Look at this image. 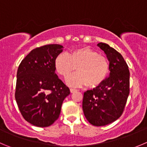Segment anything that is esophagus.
Wrapping results in <instances>:
<instances>
[{"mask_svg": "<svg viewBox=\"0 0 147 147\" xmlns=\"http://www.w3.org/2000/svg\"><path fill=\"white\" fill-rule=\"evenodd\" d=\"M77 90L76 89H74V88H70V92L72 93V94H73V93L76 92Z\"/></svg>", "mask_w": 147, "mask_h": 147, "instance_id": "34e87169", "label": "esophagus"}]
</instances>
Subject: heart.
Instances as JSON below:
<instances>
[{
	"label": "heart",
	"mask_w": 147,
	"mask_h": 147,
	"mask_svg": "<svg viewBox=\"0 0 147 147\" xmlns=\"http://www.w3.org/2000/svg\"><path fill=\"white\" fill-rule=\"evenodd\" d=\"M75 67L78 72L69 75L66 80L67 85L70 87H81L88 84V87L96 88L105 81L109 72L107 59L90 48L75 49L69 54L63 52L55 58V70L64 78Z\"/></svg>",
	"instance_id": "obj_1"
}]
</instances>
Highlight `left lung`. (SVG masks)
Listing matches in <instances>:
<instances>
[{"instance_id":"1","label":"left lung","mask_w":147,"mask_h":147,"mask_svg":"<svg viewBox=\"0 0 147 147\" xmlns=\"http://www.w3.org/2000/svg\"><path fill=\"white\" fill-rule=\"evenodd\" d=\"M97 46L109 61V75L100 86L84 93L83 110L93 125L104 126L113 123L123 114L129 95L130 72L123 56L105 42Z\"/></svg>"}]
</instances>
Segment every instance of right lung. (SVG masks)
<instances>
[{
	"label": "right lung",
	"mask_w": 147,
	"mask_h": 147,
	"mask_svg": "<svg viewBox=\"0 0 147 147\" xmlns=\"http://www.w3.org/2000/svg\"><path fill=\"white\" fill-rule=\"evenodd\" d=\"M59 44L36 48L20 63L16 74L15 98L26 121L48 127L59 118L69 88L55 72L54 60L63 51Z\"/></svg>",
	"instance_id": "add662e5"
}]
</instances>
